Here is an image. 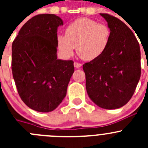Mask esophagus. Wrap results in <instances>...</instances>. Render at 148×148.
I'll use <instances>...</instances> for the list:
<instances>
[{"label": "esophagus", "instance_id": "obj_1", "mask_svg": "<svg viewBox=\"0 0 148 148\" xmlns=\"http://www.w3.org/2000/svg\"><path fill=\"white\" fill-rule=\"evenodd\" d=\"M74 66H75L76 68H77V69L80 68V67H81L82 66V64L78 63V62H74Z\"/></svg>", "mask_w": 148, "mask_h": 148}]
</instances>
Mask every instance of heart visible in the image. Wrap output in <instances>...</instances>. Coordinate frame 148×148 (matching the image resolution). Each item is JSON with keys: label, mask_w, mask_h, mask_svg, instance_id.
<instances>
[{"label": "heart", "mask_w": 148, "mask_h": 148, "mask_svg": "<svg viewBox=\"0 0 148 148\" xmlns=\"http://www.w3.org/2000/svg\"><path fill=\"white\" fill-rule=\"evenodd\" d=\"M111 30L107 25L90 18H79L66 28V35L57 36V46L65 58L71 56L74 49L81 59L92 61L101 56L108 47Z\"/></svg>", "instance_id": "1"}]
</instances>
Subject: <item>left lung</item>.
I'll use <instances>...</instances> for the list:
<instances>
[{
	"label": "left lung",
	"instance_id": "obj_1",
	"mask_svg": "<svg viewBox=\"0 0 148 148\" xmlns=\"http://www.w3.org/2000/svg\"><path fill=\"white\" fill-rule=\"evenodd\" d=\"M111 30L104 53L83 65L89 98L107 110L120 108L130 101L141 74L140 45L130 28L114 16L100 13Z\"/></svg>",
	"mask_w": 148,
	"mask_h": 148
}]
</instances>
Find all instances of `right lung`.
Here are the masks:
<instances>
[{
    "label": "right lung",
    "mask_w": 148,
    "mask_h": 148,
    "mask_svg": "<svg viewBox=\"0 0 148 148\" xmlns=\"http://www.w3.org/2000/svg\"><path fill=\"white\" fill-rule=\"evenodd\" d=\"M62 25L56 15H37L22 26L12 44V73L19 96L40 112L61 104L74 71L73 61L57 59V29Z\"/></svg>",
    "instance_id": "1"
}]
</instances>
